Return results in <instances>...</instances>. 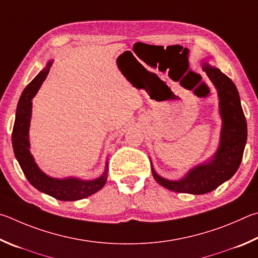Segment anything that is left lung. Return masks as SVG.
Here are the masks:
<instances>
[{"instance_id":"obj_1","label":"left lung","mask_w":258,"mask_h":258,"mask_svg":"<svg viewBox=\"0 0 258 258\" xmlns=\"http://www.w3.org/2000/svg\"><path fill=\"white\" fill-rule=\"evenodd\" d=\"M202 69L218 92L219 112L222 120L218 150L209 160L194 166L179 180L161 177L152 164L153 177L157 183L172 191L192 195L213 191L232 178L241 163L247 142V122L236 85L206 60L202 61Z\"/></svg>"}]
</instances>
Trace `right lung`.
Listing matches in <instances>:
<instances>
[{"mask_svg": "<svg viewBox=\"0 0 258 258\" xmlns=\"http://www.w3.org/2000/svg\"><path fill=\"white\" fill-rule=\"evenodd\" d=\"M52 60L35 77L33 81L22 92L16 111V120L12 132V147L16 159L25 173L26 178L37 190L56 198L58 201L71 202L79 201L97 192L104 187L107 179L108 163L106 161L105 170L96 179L85 180L77 177L53 178L39 169L30 153L29 126L33 110V98L37 94L43 81L46 79L52 66Z\"/></svg>", "mask_w": 258, "mask_h": 258, "instance_id": "obj_1", "label": "right lung"}]
</instances>
